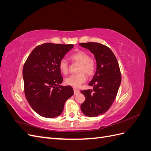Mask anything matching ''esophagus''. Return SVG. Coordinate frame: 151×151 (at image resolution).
<instances>
[{"instance_id": "obj_1", "label": "esophagus", "mask_w": 151, "mask_h": 151, "mask_svg": "<svg viewBox=\"0 0 151 151\" xmlns=\"http://www.w3.org/2000/svg\"><path fill=\"white\" fill-rule=\"evenodd\" d=\"M74 94H77L79 93V90L77 89H74Z\"/></svg>"}]
</instances>
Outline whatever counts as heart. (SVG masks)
I'll list each match as a JSON object with an SVG mask.
<instances>
[{"instance_id":"obj_1","label":"heart","mask_w":151,"mask_h":151,"mask_svg":"<svg viewBox=\"0 0 151 151\" xmlns=\"http://www.w3.org/2000/svg\"><path fill=\"white\" fill-rule=\"evenodd\" d=\"M70 58L73 62L80 63L78 69L79 74L68 76L65 79V82L68 85L77 88L86 81V77L84 74L88 76L94 74L96 66L95 62L91 58L89 54L84 51L80 50L73 53L70 55ZM58 67L63 74H67L69 67L65 58L61 59L58 63Z\"/></svg>"}]
</instances>
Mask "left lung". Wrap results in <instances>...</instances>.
Segmentation results:
<instances>
[{"mask_svg": "<svg viewBox=\"0 0 151 151\" xmlns=\"http://www.w3.org/2000/svg\"><path fill=\"white\" fill-rule=\"evenodd\" d=\"M80 45L94 54L97 63L89 84L93 89L81 91L86 99L81 109L85 115L96 117L106 113L115 101L122 80L120 69L115 55L106 45L95 42Z\"/></svg>", "mask_w": 151, "mask_h": 151, "instance_id": "8db88e82", "label": "left lung"}]
</instances>
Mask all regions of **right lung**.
I'll return each instance as SVG.
<instances>
[{
	"instance_id": "obj_1",
	"label": "right lung",
	"mask_w": 151,
	"mask_h": 151,
	"mask_svg": "<svg viewBox=\"0 0 151 151\" xmlns=\"http://www.w3.org/2000/svg\"><path fill=\"white\" fill-rule=\"evenodd\" d=\"M71 44L43 43L29 54L22 68L25 96L40 116L55 118L62 113L67 100L74 94L71 86H60L63 81L58 63Z\"/></svg>"
}]
</instances>
